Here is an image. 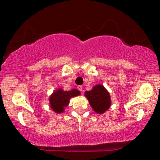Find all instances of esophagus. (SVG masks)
Masks as SVG:
<instances>
[{"mask_svg": "<svg viewBox=\"0 0 160 160\" xmlns=\"http://www.w3.org/2000/svg\"><path fill=\"white\" fill-rule=\"evenodd\" d=\"M78 89L79 90L80 92L82 91V85H78Z\"/></svg>", "mask_w": 160, "mask_h": 160, "instance_id": "34e87169", "label": "esophagus"}]
</instances>
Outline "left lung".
Listing matches in <instances>:
<instances>
[{
	"instance_id": "left-lung-1",
	"label": "left lung",
	"mask_w": 160,
	"mask_h": 160,
	"mask_svg": "<svg viewBox=\"0 0 160 160\" xmlns=\"http://www.w3.org/2000/svg\"><path fill=\"white\" fill-rule=\"evenodd\" d=\"M85 95L90 106L97 113H103L111 106V98L109 92L102 85H97L90 91H87Z\"/></svg>"
}]
</instances>
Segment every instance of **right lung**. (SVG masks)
I'll list each match as a JSON object with an SVG mask.
<instances>
[{"label":"right lung","instance_id":"1","mask_svg":"<svg viewBox=\"0 0 160 160\" xmlns=\"http://www.w3.org/2000/svg\"><path fill=\"white\" fill-rule=\"evenodd\" d=\"M80 91L76 89L70 91H63L62 89H58L51 94L49 97L50 107L53 112L60 113L63 112L64 108L69 104L70 99L80 95Z\"/></svg>","mask_w":160,"mask_h":160}]
</instances>
